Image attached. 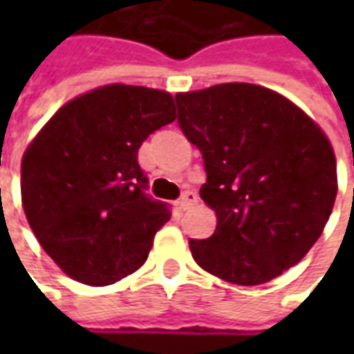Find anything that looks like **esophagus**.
Wrapping results in <instances>:
<instances>
[{"label":"esophagus","instance_id":"obj_1","mask_svg":"<svg viewBox=\"0 0 354 354\" xmlns=\"http://www.w3.org/2000/svg\"><path fill=\"white\" fill-rule=\"evenodd\" d=\"M197 199H199V197H197V193L195 192H192V189L185 192L184 195L180 197V208H182V210H187V208L193 207V205L197 203Z\"/></svg>","mask_w":354,"mask_h":354}]
</instances>
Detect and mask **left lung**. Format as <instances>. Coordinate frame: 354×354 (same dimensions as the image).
I'll list each match as a JSON object with an SVG mask.
<instances>
[{
  "mask_svg": "<svg viewBox=\"0 0 354 354\" xmlns=\"http://www.w3.org/2000/svg\"><path fill=\"white\" fill-rule=\"evenodd\" d=\"M178 124L199 147L216 210L212 237L189 239L193 260L223 281L263 284L309 252L337 195L334 149L296 104L250 83L178 93Z\"/></svg>",
  "mask_w": 354,
  "mask_h": 354,
  "instance_id": "1",
  "label": "left lung"
}]
</instances>
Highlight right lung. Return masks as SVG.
Returning a JSON list of instances; mask_svg holds the SVG:
<instances>
[{
  "label": "right lung",
  "instance_id": "add662e5",
  "mask_svg": "<svg viewBox=\"0 0 354 354\" xmlns=\"http://www.w3.org/2000/svg\"><path fill=\"white\" fill-rule=\"evenodd\" d=\"M174 119L169 93L115 83L68 102L28 146L20 169L28 223L73 281L113 284L147 260L170 208L146 195L138 149Z\"/></svg>",
  "mask_w": 354,
  "mask_h": 354
}]
</instances>
